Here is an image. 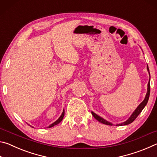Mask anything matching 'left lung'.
Returning <instances> with one entry per match:
<instances>
[{"instance_id": "obj_1", "label": "left lung", "mask_w": 157, "mask_h": 157, "mask_svg": "<svg viewBox=\"0 0 157 157\" xmlns=\"http://www.w3.org/2000/svg\"><path fill=\"white\" fill-rule=\"evenodd\" d=\"M147 70L149 73V75H150V71H149V68H148V66H147ZM150 79H149V82H148V84H147V91L146 93V95H145V99L143 100V102L140 103V104L138 106L137 108L136 109L134 110V112L132 113V115L130 116L129 118L127 119L126 121L123 122V123H119V124H116V126H123V125H127V124H129L130 123H132L133 121H134L135 119L137 118V116L139 115L140 113L141 112L142 110L144 109V107H145V105H147V103L148 102V100H149V97H150ZM91 113L92 115L94 116V118L96 119L97 121H98L99 122H100L101 123H103L105 124H107V125H113V123H110V122H109L107 121H106L105 119H104L102 117H100V116L97 115L96 113L93 112L91 111Z\"/></svg>"}]
</instances>
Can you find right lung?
<instances>
[{
  "label": "right lung",
  "mask_w": 157,
  "mask_h": 157,
  "mask_svg": "<svg viewBox=\"0 0 157 157\" xmlns=\"http://www.w3.org/2000/svg\"><path fill=\"white\" fill-rule=\"evenodd\" d=\"M63 116H64V109L63 110V112H62V115L60 116L59 118H58L56 121L54 122V123H52L51 124H50V125H49L48 127H47V128H50V127H52L53 126H55V125H57V124H59V123H60V122L63 120ZM30 126H31V125H30ZM31 127H32V126H31Z\"/></svg>",
  "instance_id": "1"
}]
</instances>
